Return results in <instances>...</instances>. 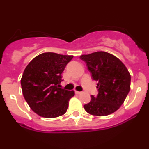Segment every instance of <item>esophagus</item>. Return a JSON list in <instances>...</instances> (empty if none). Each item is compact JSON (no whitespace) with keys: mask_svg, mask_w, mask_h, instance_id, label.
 I'll return each mask as SVG.
<instances>
[{"mask_svg":"<svg viewBox=\"0 0 149 149\" xmlns=\"http://www.w3.org/2000/svg\"><path fill=\"white\" fill-rule=\"evenodd\" d=\"M81 92H79V91H75V94L77 95H79V94H81Z\"/></svg>","mask_w":149,"mask_h":149,"instance_id":"1","label":"esophagus"}]
</instances>
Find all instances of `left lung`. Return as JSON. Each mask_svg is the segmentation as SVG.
Instances as JSON below:
<instances>
[{
  "label": "left lung",
  "instance_id": "1",
  "mask_svg": "<svg viewBox=\"0 0 149 149\" xmlns=\"http://www.w3.org/2000/svg\"><path fill=\"white\" fill-rule=\"evenodd\" d=\"M98 93L84 106L88 113L98 116L113 113L124 103L131 89V74L122 62L105 51L81 55Z\"/></svg>",
  "mask_w": 149,
  "mask_h": 149
}]
</instances>
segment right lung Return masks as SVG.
<instances>
[{
	"label": "right lung",
	"instance_id": "add662e5",
	"mask_svg": "<svg viewBox=\"0 0 149 149\" xmlns=\"http://www.w3.org/2000/svg\"><path fill=\"white\" fill-rule=\"evenodd\" d=\"M73 56L47 52L29 63L21 80L22 93L31 110L45 118L65 113L73 90L60 88L62 73Z\"/></svg>",
	"mask_w": 149,
	"mask_h": 149
}]
</instances>
